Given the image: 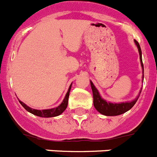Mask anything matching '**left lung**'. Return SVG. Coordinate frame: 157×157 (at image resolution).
Wrapping results in <instances>:
<instances>
[{
  "label": "left lung",
  "mask_w": 157,
  "mask_h": 157,
  "mask_svg": "<svg viewBox=\"0 0 157 157\" xmlns=\"http://www.w3.org/2000/svg\"><path fill=\"white\" fill-rule=\"evenodd\" d=\"M135 43L136 44L137 48L138 49V52H139V56H140V62H141V66H142V70H143L144 73V66L143 63H142V50H141L140 45L138 44L137 40H135ZM144 79V74L142 76V81ZM91 83V90H92L93 93V102H94V106L96 109L97 111L100 113L102 115L105 116H118L121 114L126 113L129 109H131L132 107L135 105L136 101H138L139 95L141 94L140 91L138 95L137 96V98H135L133 101H125V102H121V103H112L109 101H106L105 99H103L99 94V92L97 90L93 83L90 81Z\"/></svg>",
  "instance_id": "1"
}]
</instances>
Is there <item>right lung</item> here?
Wrapping results in <instances>:
<instances>
[{"label":"right lung","instance_id":"right-lung-1","mask_svg":"<svg viewBox=\"0 0 157 157\" xmlns=\"http://www.w3.org/2000/svg\"><path fill=\"white\" fill-rule=\"evenodd\" d=\"M72 84H70V87L68 89V91L66 93V96H65L64 99L62 101V103L56 108H52L49 109H42V110H38V109H32L30 107H29L28 105H26V104L22 101H21L20 100H19V102H20L21 105L24 107V109L26 110H27L28 112H29L30 113L33 114V115H36L37 117H57V116L60 115L61 113H63L65 111V109L67 107L68 105V99H69V95H70V89H71Z\"/></svg>","mask_w":157,"mask_h":157}]
</instances>
